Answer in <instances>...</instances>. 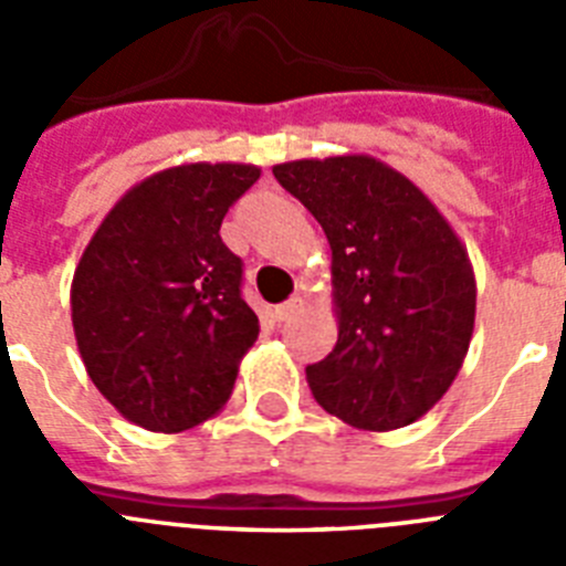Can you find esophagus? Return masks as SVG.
Instances as JSON below:
<instances>
[{"label": "esophagus", "instance_id": "esophagus-1", "mask_svg": "<svg viewBox=\"0 0 566 566\" xmlns=\"http://www.w3.org/2000/svg\"><path fill=\"white\" fill-rule=\"evenodd\" d=\"M300 312H303V297H292V300H286L283 306L274 308V317H277L280 323H289V319L297 317Z\"/></svg>", "mask_w": 566, "mask_h": 566}]
</instances>
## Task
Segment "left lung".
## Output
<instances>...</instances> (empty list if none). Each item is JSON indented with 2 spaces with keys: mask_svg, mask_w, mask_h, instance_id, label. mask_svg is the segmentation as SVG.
I'll return each instance as SVG.
<instances>
[{
  "mask_svg": "<svg viewBox=\"0 0 566 566\" xmlns=\"http://www.w3.org/2000/svg\"><path fill=\"white\" fill-rule=\"evenodd\" d=\"M332 247L337 345L306 379L328 413L363 431L417 422L468 354L476 280L468 249L419 187L371 155L272 169Z\"/></svg>",
  "mask_w": 566,
  "mask_h": 566,
  "instance_id": "left-lung-1",
  "label": "left lung"
}]
</instances>
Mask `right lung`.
<instances>
[{"instance_id": "right-lung-1", "label": "right lung", "mask_w": 566, "mask_h": 566, "mask_svg": "<svg viewBox=\"0 0 566 566\" xmlns=\"http://www.w3.org/2000/svg\"><path fill=\"white\" fill-rule=\"evenodd\" d=\"M252 164H184L135 184L96 229L73 274L78 354L115 411L178 433L227 405L258 314L243 263L221 240Z\"/></svg>"}]
</instances>
